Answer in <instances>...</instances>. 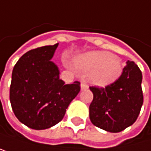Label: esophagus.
Masks as SVG:
<instances>
[{"label": "esophagus", "instance_id": "obj_1", "mask_svg": "<svg viewBox=\"0 0 151 151\" xmlns=\"http://www.w3.org/2000/svg\"><path fill=\"white\" fill-rule=\"evenodd\" d=\"M87 88H88L87 84L86 83L85 80H82L81 81V90H86V89H87Z\"/></svg>", "mask_w": 151, "mask_h": 151}]
</instances>
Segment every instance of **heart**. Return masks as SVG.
<instances>
[{
  "instance_id": "b5f03b06",
  "label": "heart",
  "mask_w": 151,
  "mask_h": 151,
  "mask_svg": "<svg viewBox=\"0 0 151 151\" xmlns=\"http://www.w3.org/2000/svg\"><path fill=\"white\" fill-rule=\"evenodd\" d=\"M79 71L89 74V81L98 86L114 83L122 73L120 59L109 52L94 51L80 56L76 61Z\"/></svg>"
}]
</instances>
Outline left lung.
Instances as JSON below:
<instances>
[{
  "label": "left lung",
  "mask_w": 151,
  "mask_h": 151,
  "mask_svg": "<svg viewBox=\"0 0 151 151\" xmlns=\"http://www.w3.org/2000/svg\"><path fill=\"white\" fill-rule=\"evenodd\" d=\"M142 74L139 66L128 61L119 78L106 87L90 86L94 97L89 117L97 128L120 132L138 119L143 104Z\"/></svg>",
  "instance_id": "obj_1"
}]
</instances>
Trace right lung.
I'll return each instance as SVG.
<instances>
[{
	"label": "right lung",
	"mask_w": 151,
	"mask_h": 151,
	"mask_svg": "<svg viewBox=\"0 0 151 151\" xmlns=\"http://www.w3.org/2000/svg\"><path fill=\"white\" fill-rule=\"evenodd\" d=\"M58 44L30 50L13 67L10 101L20 122L32 129H45L63 119L80 83L65 85L52 62Z\"/></svg>",
	"instance_id": "obj_1"
}]
</instances>
